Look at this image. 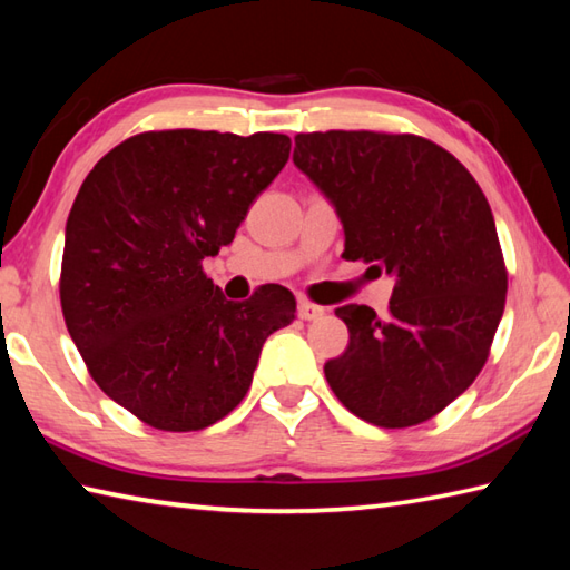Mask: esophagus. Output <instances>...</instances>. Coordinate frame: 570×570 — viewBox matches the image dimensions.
Here are the masks:
<instances>
[{"label": "esophagus", "mask_w": 570, "mask_h": 570, "mask_svg": "<svg viewBox=\"0 0 570 570\" xmlns=\"http://www.w3.org/2000/svg\"><path fill=\"white\" fill-rule=\"evenodd\" d=\"M321 316H323V308L316 306V304H311V301H301V304H298V318L316 321Z\"/></svg>", "instance_id": "esophagus-1"}]
</instances>
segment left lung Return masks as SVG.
Segmentation results:
<instances>
[{
    "label": "left lung",
    "mask_w": 570,
    "mask_h": 570,
    "mask_svg": "<svg viewBox=\"0 0 570 570\" xmlns=\"http://www.w3.org/2000/svg\"><path fill=\"white\" fill-rule=\"evenodd\" d=\"M294 163L336 205L345 262L395 278L387 316L348 304V348L323 365L355 417L428 422L482 371L507 304L492 207L470 170L428 138L383 130L298 132Z\"/></svg>",
    "instance_id": "left-lung-1"
}]
</instances>
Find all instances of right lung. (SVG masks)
<instances>
[{
  "mask_svg": "<svg viewBox=\"0 0 570 570\" xmlns=\"http://www.w3.org/2000/svg\"><path fill=\"white\" fill-rule=\"evenodd\" d=\"M292 153L282 132L148 130L88 173L66 222L61 311L88 373L145 425H215L296 316L269 284L234 304L203 272Z\"/></svg>",
  "mask_w": 570,
  "mask_h": 570,
  "instance_id": "right-lung-1",
  "label": "right lung"
}]
</instances>
